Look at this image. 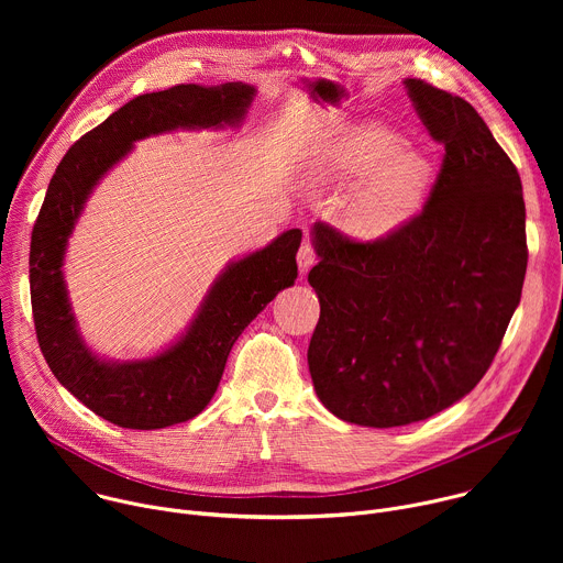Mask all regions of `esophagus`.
Instances as JSON below:
<instances>
[{"instance_id": "1", "label": "esophagus", "mask_w": 563, "mask_h": 563, "mask_svg": "<svg viewBox=\"0 0 563 563\" xmlns=\"http://www.w3.org/2000/svg\"><path fill=\"white\" fill-rule=\"evenodd\" d=\"M298 269H300V274H307L309 272V267L316 263V250H313V243L311 240H305V243L300 245V250H298Z\"/></svg>"}]
</instances>
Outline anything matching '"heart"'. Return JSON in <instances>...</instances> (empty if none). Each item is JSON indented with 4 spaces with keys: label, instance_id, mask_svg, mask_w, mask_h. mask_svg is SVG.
<instances>
[{
    "label": "heart",
    "instance_id": "heart-1",
    "mask_svg": "<svg viewBox=\"0 0 563 563\" xmlns=\"http://www.w3.org/2000/svg\"><path fill=\"white\" fill-rule=\"evenodd\" d=\"M316 176L323 183L363 176L347 196V222L361 235H380L415 213L426 196L430 169L417 151L400 146L394 133L361 126L328 148Z\"/></svg>",
    "mask_w": 563,
    "mask_h": 563
}]
</instances>
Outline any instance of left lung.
I'll return each instance as SVG.
<instances>
[{
  "label": "left lung",
  "mask_w": 563,
  "mask_h": 563,
  "mask_svg": "<svg viewBox=\"0 0 563 563\" xmlns=\"http://www.w3.org/2000/svg\"><path fill=\"white\" fill-rule=\"evenodd\" d=\"M445 146L423 209L376 240L316 222L320 316L307 363L339 419L408 426L456 404L493 365L528 265L521 178L459 96L406 79Z\"/></svg>",
  "instance_id": "left-lung-1"
}]
</instances>
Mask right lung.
I'll return each instance as SVG.
<instances>
[{"mask_svg":"<svg viewBox=\"0 0 563 563\" xmlns=\"http://www.w3.org/2000/svg\"><path fill=\"white\" fill-rule=\"evenodd\" d=\"M254 87L178 85L137 96L79 137L62 157L31 235V305L40 350L55 378L98 417L129 430H157L198 417L211 400L243 330L298 276L300 229L231 265L209 291L187 336L148 361L111 365L75 332L62 280L66 238L91 187L133 140L176 126H222L245 115Z\"/></svg>","mask_w":563,"mask_h":563,"instance_id":"obj_1","label":"right lung"}]
</instances>
